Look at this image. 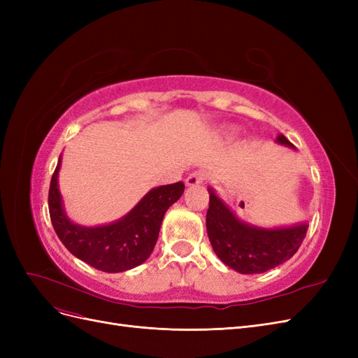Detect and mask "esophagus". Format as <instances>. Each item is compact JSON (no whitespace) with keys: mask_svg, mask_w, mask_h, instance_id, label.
Instances as JSON below:
<instances>
[{"mask_svg":"<svg viewBox=\"0 0 358 358\" xmlns=\"http://www.w3.org/2000/svg\"><path fill=\"white\" fill-rule=\"evenodd\" d=\"M203 180H204V175L201 171H192L191 175L187 178L185 183L188 187H197V185H200V183H203Z\"/></svg>","mask_w":358,"mask_h":358,"instance_id":"1","label":"esophagus"}]
</instances>
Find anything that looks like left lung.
<instances>
[{
    "mask_svg": "<svg viewBox=\"0 0 358 358\" xmlns=\"http://www.w3.org/2000/svg\"><path fill=\"white\" fill-rule=\"evenodd\" d=\"M276 142L294 148L282 134L278 136ZM308 227L303 222L282 229H262L246 224L209 188V209L206 215L209 241L221 262L239 273H264L285 263L299 251Z\"/></svg>",
    "mask_w": 358,
    "mask_h": 358,
    "instance_id": "obj_1",
    "label": "left lung"
}]
</instances>
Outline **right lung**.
Masks as SVG:
<instances>
[{"label":"right lung","instance_id":"obj_1","mask_svg":"<svg viewBox=\"0 0 358 358\" xmlns=\"http://www.w3.org/2000/svg\"><path fill=\"white\" fill-rule=\"evenodd\" d=\"M61 157L49 187L50 221L59 241L86 264L107 273L125 272L152 254L162 218L185 189L183 182L150 189L124 218L107 225L83 227L71 222L62 208L58 188Z\"/></svg>","mask_w":358,"mask_h":358}]
</instances>
